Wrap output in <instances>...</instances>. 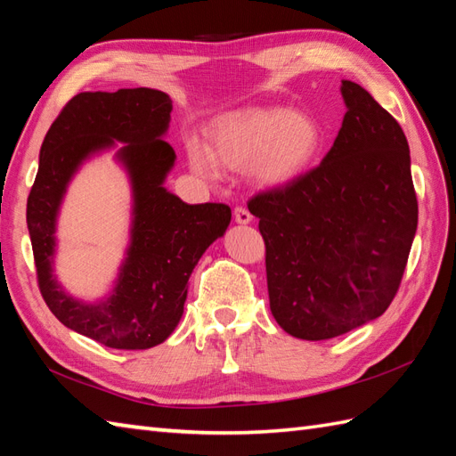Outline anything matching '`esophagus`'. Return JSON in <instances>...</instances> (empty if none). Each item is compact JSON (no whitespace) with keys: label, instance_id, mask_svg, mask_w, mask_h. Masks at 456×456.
<instances>
[{"label":"esophagus","instance_id":"esophagus-1","mask_svg":"<svg viewBox=\"0 0 456 456\" xmlns=\"http://www.w3.org/2000/svg\"><path fill=\"white\" fill-rule=\"evenodd\" d=\"M253 221V216L245 208H235V223L237 225H248Z\"/></svg>","mask_w":456,"mask_h":456}]
</instances>
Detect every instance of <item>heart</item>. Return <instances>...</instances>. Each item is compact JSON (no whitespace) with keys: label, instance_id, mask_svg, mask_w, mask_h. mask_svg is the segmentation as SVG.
Listing matches in <instances>:
<instances>
[{"label":"heart","instance_id":"heart-1","mask_svg":"<svg viewBox=\"0 0 456 456\" xmlns=\"http://www.w3.org/2000/svg\"><path fill=\"white\" fill-rule=\"evenodd\" d=\"M208 147L190 141V168L211 180L217 167L248 170L260 188L278 190L314 167L323 144L317 121L280 108H250L223 115L209 127Z\"/></svg>","mask_w":456,"mask_h":456}]
</instances>
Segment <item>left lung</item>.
I'll list each match as a JSON object with an SVG mask.
<instances>
[{"instance_id": "1", "label": "left lung", "mask_w": 456, "mask_h": 456, "mask_svg": "<svg viewBox=\"0 0 456 456\" xmlns=\"http://www.w3.org/2000/svg\"><path fill=\"white\" fill-rule=\"evenodd\" d=\"M341 95L346 113L322 164L248 201L266 243L270 312L305 341L380 317L398 292L418 229L400 123L351 80L341 82Z\"/></svg>"}]
</instances>
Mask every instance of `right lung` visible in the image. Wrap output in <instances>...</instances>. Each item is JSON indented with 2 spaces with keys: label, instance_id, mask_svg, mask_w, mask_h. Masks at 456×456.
<instances>
[{
  "label": "right lung",
  "instance_id": "obj_1",
  "mask_svg": "<svg viewBox=\"0 0 456 456\" xmlns=\"http://www.w3.org/2000/svg\"><path fill=\"white\" fill-rule=\"evenodd\" d=\"M170 111V95L152 88L74 95L46 133L27 200V227L48 309L72 331L123 351L157 346L172 335L193 268L231 221L223 203L190 206L164 186L176 162L164 141ZM113 148L132 190L130 243L114 288L84 303L53 274L57 217L75 174Z\"/></svg>",
  "mask_w": 456,
  "mask_h": 456
}]
</instances>
